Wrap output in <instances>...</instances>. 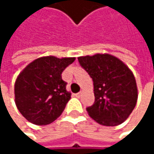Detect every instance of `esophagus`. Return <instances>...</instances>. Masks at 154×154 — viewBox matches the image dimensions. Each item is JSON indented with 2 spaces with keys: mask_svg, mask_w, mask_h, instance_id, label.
<instances>
[{
  "mask_svg": "<svg viewBox=\"0 0 154 154\" xmlns=\"http://www.w3.org/2000/svg\"><path fill=\"white\" fill-rule=\"evenodd\" d=\"M81 94H82V92H79V93L76 94V96H77V98H79V97L81 96Z\"/></svg>",
  "mask_w": 154,
  "mask_h": 154,
  "instance_id": "34e87169",
  "label": "esophagus"
}]
</instances>
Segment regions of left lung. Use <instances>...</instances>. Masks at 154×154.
Segmentation results:
<instances>
[{
    "label": "left lung",
    "instance_id": "left-lung-1",
    "mask_svg": "<svg viewBox=\"0 0 154 154\" xmlns=\"http://www.w3.org/2000/svg\"><path fill=\"white\" fill-rule=\"evenodd\" d=\"M77 60L94 82V103L86 108L89 116L103 126L114 127L124 122L137 101V83L131 70L109 54Z\"/></svg>",
    "mask_w": 154,
    "mask_h": 154
}]
</instances>
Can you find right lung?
I'll use <instances>...</instances> for the list:
<instances>
[{
  "mask_svg": "<svg viewBox=\"0 0 154 154\" xmlns=\"http://www.w3.org/2000/svg\"><path fill=\"white\" fill-rule=\"evenodd\" d=\"M74 60L75 58L42 57L18 75L14 88L16 105L29 122L48 125L60 116L71 94L66 90L67 82L61 74Z\"/></svg>",
  "mask_w": 154,
  "mask_h": 154,
  "instance_id": "right-lung-1",
  "label": "right lung"
}]
</instances>
